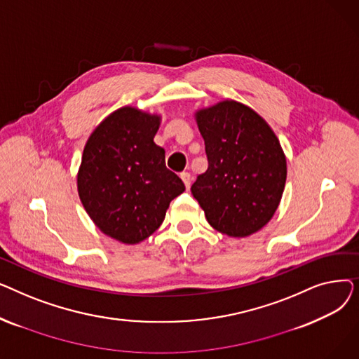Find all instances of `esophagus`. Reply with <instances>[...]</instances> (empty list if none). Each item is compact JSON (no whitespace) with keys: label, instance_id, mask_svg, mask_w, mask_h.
<instances>
[{"label":"esophagus","instance_id":"34e87169","mask_svg":"<svg viewBox=\"0 0 359 359\" xmlns=\"http://www.w3.org/2000/svg\"><path fill=\"white\" fill-rule=\"evenodd\" d=\"M180 177H182V180H183V183H184V186H186V189H189L191 183H192V176H191V173L183 172V173L180 175Z\"/></svg>","mask_w":359,"mask_h":359}]
</instances>
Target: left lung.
Wrapping results in <instances>:
<instances>
[{"mask_svg": "<svg viewBox=\"0 0 359 359\" xmlns=\"http://www.w3.org/2000/svg\"><path fill=\"white\" fill-rule=\"evenodd\" d=\"M208 168L191 191L215 230L246 237L273 217L287 160L271 126L255 110L227 100L196 113Z\"/></svg>", "mask_w": 359, "mask_h": 359, "instance_id": "8db88e82", "label": "left lung"}]
</instances>
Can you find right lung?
Segmentation results:
<instances>
[{
  "mask_svg": "<svg viewBox=\"0 0 359 359\" xmlns=\"http://www.w3.org/2000/svg\"><path fill=\"white\" fill-rule=\"evenodd\" d=\"M156 115L122 107L88 138L79 172V195L94 224L107 236L135 244L164 221L170 202L184 192L154 142Z\"/></svg>",
  "mask_w": 359,
  "mask_h": 359,
  "instance_id": "right-lung-1",
  "label": "right lung"
}]
</instances>
